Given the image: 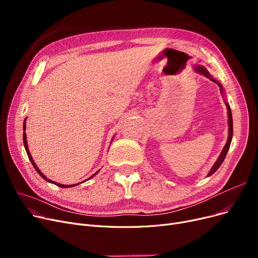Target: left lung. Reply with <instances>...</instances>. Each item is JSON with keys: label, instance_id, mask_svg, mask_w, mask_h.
<instances>
[{"label": "left lung", "instance_id": "8db88e82", "mask_svg": "<svg viewBox=\"0 0 258 258\" xmlns=\"http://www.w3.org/2000/svg\"><path fill=\"white\" fill-rule=\"evenodd\" d=\"M196 71H197V72H199V73H201V74H203V75L206 76V77H208V78H210L212 81H214V83L220 87L221 93H223V87H222V85L219 83V81H216L215 79H213V78L210 76L209 72L205 69L204 67H201V66L196 67ZM226 105H227V110H228V122H229V135H228L227 143H226V145L224 146V148H223V151H222V153H221V155H220L219 159L216 160V162L214 163V165L212 166V168H211V169H210V171L208 172L207 177H209V175L213 174L216 170L219 169V167L222 165V163H223L224 160H225V158H226V155H227V153H228V151H229L230 144H231V140H232V136H233V121H232V113H231V110H230V105H229L227 102H226Z\"/></svg>", "mask_w": 258, "mask_h": 258}]
</instances>
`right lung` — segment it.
<instances>
[{"instance_id": "right-lung-1", "label": "right lung", "mask_w": 258, "mask_h": 258, "mask_svg": "<svg viewBox=\"0 0 258 258\" xmlns=\"http://www.w3.org/2000/svg\"><path fill=\"white\" fill-rule=\"evenodd\" d=\"M26 130V119H25V121H24V123H23V131H25ZM23 141H24V146H25V150H26V152H27V155H28V157H29V160H30V162L32 163V165H33V167L35 168V170L37 171V173L40 175V177H42L44 180H46V181H48L49 183H53V184H55V185H57V186H59V187H62V188H68V187H73V186H75V185H77V184H73V185H63V184H59V183H56V182H54V181H51V180H49L48 178H46L45 175H44V173L40 171L38 168H37V166H36V164L34 163V161H33V159H32V157H31V155H30V152H29V150H28V144H27V137H26V133L24 132L23 133ZM99 172V170L98 171H96L95 172L91 178H89L88 180H90V179H92L94 175H96L97 173ZM79 184V183H78Z\"/></svg>"}]
</instances>
